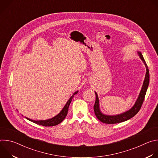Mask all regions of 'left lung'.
<instances>
[{
    "mask_svg": "<svg viewBox=\"0 0 158 158\" xmlns=\"http://www.w3.org/2000/svg\"><path fill=\"white\" fill-rule=\"evenodd\" d=\"M138 54L146 66V76H145V79L144 81L143 84L142 89L141 90V92L139 93V95L138 96V98L137 99L136 103L134 104V105L131 109H129V110H127L121 114H118V115H116V116L104 115L102 113L99 109V98H98L97 93L95 92L96 102H95V104L94 106V113H95V115L96 116L97 118L102 123H106V124H116V123L124 122V121H126L132 118V117H134L139 111V110L142 106V104L143 103V101L144 100L145 95H146L147 89H148V87L149 85V73L148 65L144 59V57H143L141 52L138 51Z\"/></svg>",
    "mask_w": 158,
    "mask_h": 158,
    "instance_id": "obj_1",
    "label": "left lung"
}]
</instances>
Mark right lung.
Segmentation results:
<instances>
[{
    "label": "right lung",
    "mask_w": 158,
    "mask_h": 158,
    "mask_svg": "<svg viewBox=\"0 0 158 158\" xmlns=\"http://www.w3.org/2000/svg\"><path fill=\"white\" fill-rule=\"evenodd\" d=\"M78 93V91H76L74 93V94L70 98V99L67 101V102L66 103V104L65 105V106L64 107V108L62 109V110L60 111V112L59 114H58L57 116H56L55 117L48 119V120H44V121H34V120H32L31 119H29L27 118H26L27 119L39 125H42L43 126H56L57 124H59V123H60L66 117L67 114V112H68V109H69V106L70 105V103L71 102L73 98H74V96L75 94H76Z\"/></svg>",
    "instance_id": "1"
}]
</instances>
